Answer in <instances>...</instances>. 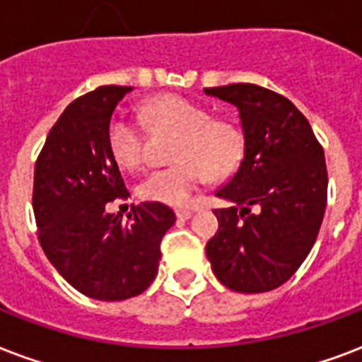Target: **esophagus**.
I'll use <instances>...</instances> for the list:
<instances>
[{"instance_id":"34e87169","label":"esophagus","mask_w":362,"mask_h":362,"mask_svg":"<svg viewBox=\"0 0 362 362\" xmlns=\"http://www.w3.org/2000/svg\"><path fill=\"white\" fill-rule=\"evenodd\" d=\"M193 212L187 211V209H182V211H176V218L178 220H187V218H192Z\"/></svg>"}]
</instances>
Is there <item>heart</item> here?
I'll return each mask as SVG.
<instances>
[{
    "mask_svg": "<svg viewBox=\"0 0 362 362\" xmlns=\"http://www.w3.org/2000/svg\"><path fill=\"white\" fill-rule=\"evenodd\" d=\"M150 131L175 132L167 169L153 170L138 184V195L161 205L184 206L199 187L203 175L228 178L239 169L245 153L241 129L224 117H211L205 107L176 95H161L140 106ZM107 150L117 165L134 170L142 163L144 129L125 115H114L106 129Z\"/></svg>",
    "mask_w": 362,
    "mask_h": 362,
    "instance_id": "b5f03b06",
    "label": "heart"
}]
</instances>
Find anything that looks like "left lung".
<instances>
[{
	"mask_svg": "<svg viewBox=\"0 0 362 362\" xmlns=\"http://www.w3.org/2000/svg\"><path fill=\"white\" fill-rule=\"evenodd\" d=\"M237 106L245 134L239 170L216 195L218 231L206 258L224 286L267 292L291 279L321 230L327 209L325 151L310 121L283 95L252 83L205 89Z\"/></svg>",
	"mask_w": 362,
	"mask_h": 362,
	"instance_id": "8db88e82",
	"label": "left lung"
}]
</instances>
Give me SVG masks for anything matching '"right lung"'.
I'll use <instances>...</instances> for the list:
<instances>
[{"label":"right lung","mask_w":362,"mask_h":362,"mask_svg":"<svg viewBox=\"0 0 362 362\" xmlns=\"http://www.w3.org/2000/svg\"><path fill=\"white\" fill-rule=\"evenodd\" d=\"M129 90L104 85L68 104L34 170L32 205L43 252L76 291L106 302L138 296L153 283L161 239L176 220L161 203L132 206L127 222L106 212L110 201L129 195L106 140Z\"/></svg>","instance_id":"add662e5"}]
</instances>
